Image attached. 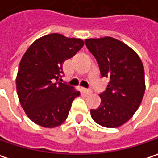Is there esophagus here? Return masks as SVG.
<instances>
[{
    "mask_svg": "<svg viewBox=\"0 0 158 158\" xmlns=\"http://www.w3.org/2000/svg\"><path fill=\"white\" fill-rule=\"evenodd\" d=\"M84 92L86 94H88V95H89V94H91L93 92V90L91 89H84Z\"/></svg>",
    "mask_w": 158,
    "mask_h": 158,
    "instance_id": "34e87169",
    "label": "esophagus"
}]
</instances>
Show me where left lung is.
Masks as SVG:
<instances>
[{"label": "left lung", "mask_w": 158, "mask_h": 158, "mask_svg": "<svg viewBox=\"0 0 158 158\" xmlns=\"http://www.w3.org/2000/svg\"><path fill=\"white\" fill-rule=\"evenodd\" d=\"M86 46L97 60L101 77L109 79L99 94L100 106L90 109L91 118L106 127H118L131 118L145 93L141 60L131 48L111 37L89 39Z\"/></svg>", "instance_id": "obj_1"}]
</instances>
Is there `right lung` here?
I'll return each instance as SVG.
<instances>
[{"mask_svg": "<svg viewBox=\"0 0 158 158\" xmlns=\"http://www.w3.org/2000/svg\"><path fill=\"white\" fill-rule=\"evenodd\" d=\"M84 45L80 39L52 33L35 40L23 55L16 79L17 93L27 116L44 127L66 120L79 91L62 81V65Z\"/></svg>", "mask_w": 158, "mask_h": 158, "instance_id": "add662e5", "label": "right lung"}]
</instances>
